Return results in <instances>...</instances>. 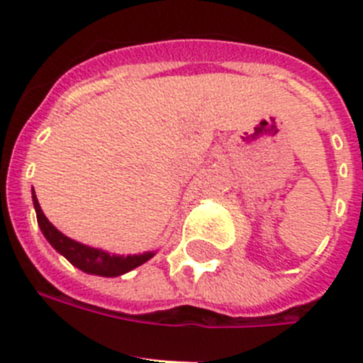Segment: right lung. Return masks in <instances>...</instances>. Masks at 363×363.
Here are the masks:
<instances>
[{
  "mask_svg": "<svg viewBox=\"0 0 363 363\" xmlns=\"http://www.w3.org/2000/svg\"><path fill=\"white\" fill-rule=\"evenodd\" d=\"M32 203L36 209L38 225H40L41 233L47 238V242L56 249L62 256H65L74 267H78L79 271L86 272V274H96V277L114 278L121 277L125 272L133 271V269L140 267L145 262H149L156 252L147 251L142 255H111V252L104 251V249H96V247L85 245L76 240L69 238L62 230H57L56 227L47 220L40 207V201L36 198V192L32 189Z\"/></svg>",
  "mask_w": 363,
  "mask_h": 363,
  "instance_id": "right-lung-1",
  "label": "right lung"
}]
</instances>
